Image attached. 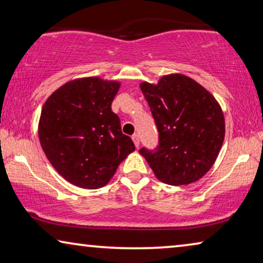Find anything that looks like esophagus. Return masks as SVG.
I'll return each instance as SVG.
<instances>
[{"mask_svg":"<svg viewBox=\"0 0 263 263\" xmlns=\"http://www.w3.org/2000/svg\"><path fill=\"white\" fill-rule=\"evenodd\" d=\"M132 139H133V141H134V144H135V147L137 148L140 145V139H139V135L137 134H134L132 136Z\"/></svg>","mask_w":263,"mask_h":263,"instance_id":"34e87169","label":"esophagus"}]
</instances>
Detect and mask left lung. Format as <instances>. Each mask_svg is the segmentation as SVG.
I'll use <instances>...</instances> for the list:
<instances>
[{"mask_svg": "<svg viewBox=\"0 0 263 263\" xmlns=\"http://www.w3.org/2000/svg\"><path fill=\"white\" fill-rule=\"evenodd\" d=\"M141 90L159 130L155 151L140 149L163 183L196 182L213 167L224 140V118L215 98L182 74L162 76Z\"/></svg>", "mask_w": 263, "mask_h": 263, "instance_id": "left-lung-1", "label": "left lung"}]
</instances>
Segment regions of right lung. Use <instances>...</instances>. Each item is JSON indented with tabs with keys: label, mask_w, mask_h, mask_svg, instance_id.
I'll use <instances>...</instances> for the list:
<instances>
[{
	"label": "right lung",
	"mask_w": 263,
	"mask_h": 263,
	"mask_svg": "<svg viewBox=\"0 0 263 263\" xmlns=\"http://www.w3.org/2000/svg\"><path fill=\"white\" fill-rule=\"evenodd\" d=\"M120 86L100 78L69 81L42 108L39 137L44 154L60 175L80 188L106 185L135 151L111 110Z\"/></svg>",
	"instance_id": "right-lung-1"
}]
</instances>
